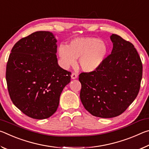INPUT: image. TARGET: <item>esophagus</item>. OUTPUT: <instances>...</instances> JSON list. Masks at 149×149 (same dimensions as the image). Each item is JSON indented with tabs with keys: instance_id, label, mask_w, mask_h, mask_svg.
Masks as SVG:
<instances>
[{
	"instance_id": "obj_1",
	"label": "esophagus",
	"mask_w": 149,
	"mask_h": 149,
	"mask_svg": "<svg viewBox=\"0 0 149 149\" xmlns=\"http://www.w3.org/2000/svg\"><path fill=\"white\" fill-rule=\"evenodd\" d=\"M71 77L72 79H76V78L77 77V74H76V73H72V75H71Z\"/></svg>"
}]
</instances>
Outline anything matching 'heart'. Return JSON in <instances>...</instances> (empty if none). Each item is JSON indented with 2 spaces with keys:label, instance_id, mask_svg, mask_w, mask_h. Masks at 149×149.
<instances>
[{
  "label": "heart",
  "instance_id": "1",
  "mask_svg": "<svg viewBox=\"0 0 149 149\" xmlns=\"http://www.w3.org/2000/svg\"><path fill=\"white\" fill-rule=\"evenodd\" d=\"M59 56L65 65H74L79 58V65L83 71L90 72L100 66L107 53V48L101 39L96 37H77L68 47L61 45Z\"/></svg>",
  "mask_w": 149,
  "mask_h": 149
}]
</instances>
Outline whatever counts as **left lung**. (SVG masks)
Returning a JSON list of instances; mask_svg holds the SVG:
<instances>
[{
	"label": "left lung",
	"mask_w": 149,
	"mask_h": 149,
	"mask_svg": "<svg viewBox=\"0 0 149 149\" xmlns=\"http://www.w3.org/2000/svg\"><path fill=\"white\" fill-rule=\"evenodd\" d=\"M111 54L93 72L79 75L80 99L94 116L110 118L122 114L139 92L143 64L132 42L116 34L110 36Z\"/></svg>",
	"instance_id": "left-lung-1"
}]
</instances>
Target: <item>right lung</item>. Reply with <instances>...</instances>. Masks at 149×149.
Masks as SVG:
<instances>
[{
  "instance_id": "obj_1",
  "label": "right lung",
  "mask_w": 149,
  "mask_h": 149,
  "mask_svg": "<svg viewBox=\"0 0 149 149\" xmlns=\"http://www.w3.org/2000/svg\"><path fill=\"white\" fill-rule=\"evenodd\" d=\"M56 40L49 31H36L14 45L6 64L10 97L18 109L33 119L51 116L70 82L71 72L57 62Z\"/></svg>"
}]
</instances>
